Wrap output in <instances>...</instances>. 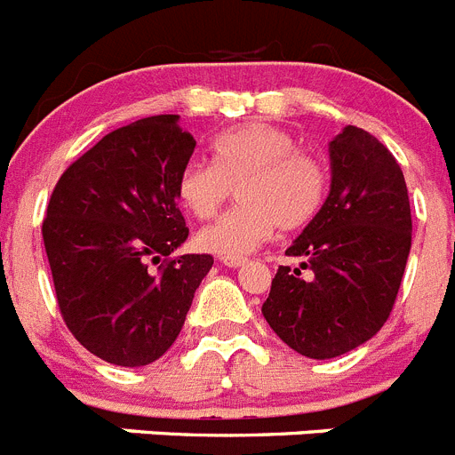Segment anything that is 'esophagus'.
I'll list each match as a JSON object with an SVG mask.
<instances>
[{
    "instance_id": "esophagus-1",
    "label": "esophagus",
    "mask_w": 455,
    "mask_h": 455,
    "mask_svg": "<svg viewBox=\"0 0 455 455\" xmlns=\"http://www.w3.org/2000/svg\"><path fill=\"white\" fill-rule=\"evenodd\" d=\"M222 263L227 265V267H233V269H235V267H240V265L247 263V258H240V256H235V258L224 256V258H222Z\"/></svg>"
}]
</instances>
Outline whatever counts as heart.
I'll list each match as a JSON object with an SVG mask.
<instances>
[{
    "label": "heart",
    "instance_id": "obj_1",
    "mask_svg": "<svg viewBox=\"0 0 455 455\" xmlns=\"http://www.w3.org/2000/svg\"><path fill=\"white\" fill-rule=\"evenodd\" d=\"M212 156L215 163L190 158L177 179L179 202L199 220L212 218L237 190L240 204L197 233L204 251L244 256L276 227H306L324 204V165L276 126L256 122L228 131L215 140Z\"/></svg>",
    "mask_w": 455,
    "mask_h": 455
}]
</instances>
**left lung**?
Here are the masks:
<instances>
[{
    "instance_id": "8db88e82",
    "label": "left lung",
    "mask_w": 455,
    "mask_h": 455,
    "mask_svg": "<svg viewBox=\"0 0 455 455\" xmlns=\"http://www.w3.org/2000/svg\"><path fill=\"white\" fill-rule=\"evenodd\" d=\"M331 190L278 267L263 315L306 358H338L390 317L412 243L408 188L386 145L358 126L329 142ZM308 268V277L300 269Z\"/></svg>"
}]
</instances>
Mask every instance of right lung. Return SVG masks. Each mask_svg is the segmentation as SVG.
I'll list each match as a JSON object with an SVG mask.
<instances>
[{
    "label": "right lung",
    "mask_w": 455,
    "mask_h": 455,
    "mask_svg": "<svg viewBox=\"0 0 455 455\" xmlns=\"http://www.w3.org/2000/svg\"><path fill=\"white\" fill-rule=\"evenodd\" d=\"M195 145L179 116L145 117L110 131L52 192L43 240L60 315L110 365L161 358L212 267L211 253L170 258L188 237L177 179Z\"/></svg>",
    "instance_id": "obj_1"
}]
</instances>
